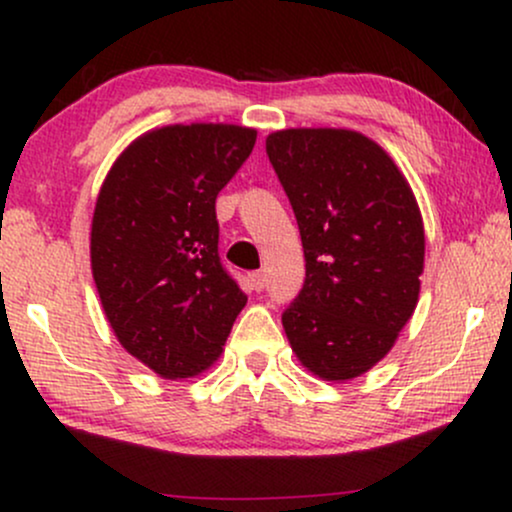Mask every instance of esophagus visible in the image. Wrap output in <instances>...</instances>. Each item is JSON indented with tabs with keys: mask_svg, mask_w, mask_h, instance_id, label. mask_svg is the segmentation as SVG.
Masks as SVG:
<instances>
[{
	"mask_svg": "<svg viewBox=\"0 0 512 512\" xmlns=\"http://www.w3.org/2000/svg\"><path fill=\"white\" fill-rule=\"evenodd\" d=\"M248 286L252 291H262L264 286H267V274H264V272L248 274Z\"/></svg>",
	"mask_w": 512,
	"mask_h": 512,
	"instance_id": "esophagus-1",
	"label": "esophagus"
}]
</instances>
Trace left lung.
<instances>
[{
  "label": "left lung",
  "instance_id": "8db88e82",
  "mask_svg": "<svg viewBox=\"0 0 512 512\" xmlns=\"http://www.w3.org/2000/svg\"><path fill=\"white\" fill-rule=\"evenodd\" d=\"M267 156L305 255L286 337L322 380H351L392 349L419 301L421 211L395 161L351 129H281Z\"/></svg>",
  "mask_w": 512,
  "mask_h": 512
}]
</instances>
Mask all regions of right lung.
<instances>
[{
  "instance_id": "1",
  "label": "right lung",
  "mask_w": 512,
  "mask_h": 512,
  "mask_svg": "<svg viewBox=\"0 0 512 512\" xmlns=\"http://www.w3.org/2000/svg\"><path fill=\"white\" fill-rule=\"evenodd\" d=\"M255 139L236 125L154 129L122 151L101 187L93 281L120 344L161 378L209 368L248 303L219 257L216 197Z\"/></svg>"
}]
</instances>
